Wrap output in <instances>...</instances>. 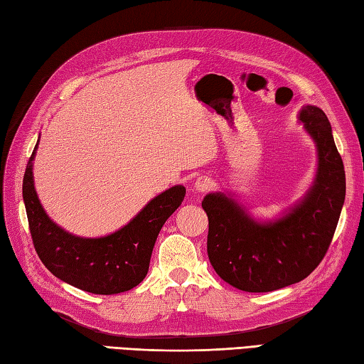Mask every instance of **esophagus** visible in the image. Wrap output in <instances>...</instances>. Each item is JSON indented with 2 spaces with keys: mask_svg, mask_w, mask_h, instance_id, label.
<instances>
[{
  "mask_svg": "<svg viewBox=\"0 0 364 364\" xmlns=\"http://www.w3.org/2000/svg\"><path fill=\"white\" fill-rule=\"evenodd\" d=\"M213 188H214V181L210 176H200L194 184V189L197 192H202V194H205V192H210Z\"/></svg>",
  "mask_w": 364,
  "mask_h": 364,
  "instance_id": "esophagus-1",
  "label": "esophagus"
}]
</instances>
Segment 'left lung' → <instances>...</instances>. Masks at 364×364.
Returning a JSON list of instances; mask_svg holds the SVG:
<instances>
[{"label": "left lung", "instance_id": "obj_1", "mask_svg": "<svg viewBox=\"0 0 364 364\" xmlns=\"http://www.w3.org/2000/svg\"><path fill=\"white\" fill-rule=\"evenodd\" d=\"M319 153L311 191L286 218L269 225L253 222L235 200L208 194V258L223 282L247 292H269L299 283L326 257L346 198L341 154L322 109L300 112Z\"/></svg>", "mask_w": 364, "mask_h": 364}]
</instances>
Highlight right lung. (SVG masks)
<instances>
[{"label":"right lung","instance_id":"add662e5","mask_svg":"<svg viewBox=\"0 0 364 364\" xmlns=\"http://www.w3.org/2000/svg\"><path fill=\"white\" fill-rule=\"evenodd\" d=\"M36 149L23 176V200L38 258L54 277L82 291L111 296L133 289L149 272L159 231L181 205L186 189L173 186L162 192L128 225L109 236L78 237L53 223L38 202L33 181Z\"/></svg>","mask_w":364,"mask_h":364}]
</instances>
